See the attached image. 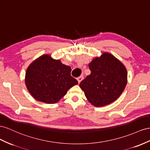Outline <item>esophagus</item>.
<instances>
[{"mask_svg": "<svg viewBox=\"0 0 150 150\" xmlns=\"http://www.w3.org/2000/svg\"><path fill=\"white\" fill-rule=\"evenodd\" d=\"M83 79V76H79V77L77 78L78 82H79V83H80L81 81H82Z\"/></svg>", "mask_w": 150, "mask_h": 150, "instance_id": "1", "label": "esophagus"}]
</instances>
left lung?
Instances as JSON below:
<instances>
[{"instance_id":"8db88e82","label":"left lung","mask_w":150,"mask_h":150,"mask_svg":"<svg viewBox=\"0 0 150 150\" xmlns=\"http://www.w3.org/2000/svg\"><path fill=\"white\" fill-rule=\"evenodd\" d=\"M91 74L80 83L90 103L102 107L114 102L127 84V70L112 54L104 53L89 63Z\"/></svg>"}]
</instances>
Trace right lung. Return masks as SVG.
<instances>
[{"instance_id": "right-lung-1", "label": "right lung", "mask_w": 150, "mask_h": 150, "mask_svg": "<svg viewBox=\"0 0 150 150\" xmlns=\"http://www.w3.org/2000/svg\"><path fill=\"white\" fill-rule=\"evenodd\" d=\"M71 67L43 54L30 65L25 83L29 92L38 101L46 104L58 102L78 81L71 76Z\"/></svg>"}]
</instances>
